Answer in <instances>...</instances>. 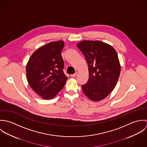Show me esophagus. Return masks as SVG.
Segmentation results:
<instances>
[{
    "label": "esophagus",
    "instance_id": "esophagus-1",
    "mask_svg": "<svg viewBox=\"0 0 147 147\" xmlns=\"http://www.w3.org/2000/svg\"><path fill=\"white\" fill-rule=\"evenodd\" d=\"M76 75H77V73H75V74H72V75H71L70 76H71V77H73V78H74V77H75V76H76Z\"/></svg>",
    "mask_w": 147,
    "mask_h": 147
}]
</instances>
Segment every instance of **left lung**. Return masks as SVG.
Segmentation results:
<instances>
[{
  "label": "left lung",
  "instance_id": "obj_1",
  "mask_svg": "<svg viewBox=\"0 0 147 147\" xmlns=\"http://www.w3.org/2000/svg\"><path fill=\"white\" fill-rule=\"evenodd\" d=\"M88 66L89 79L82 85L84 94L92 101L106 98L114 89L121 73L117 53L112 46L100 41L84 40L77 44Z\"/></svg>",
  "mask_w": 147,
  "mask_h": 147
}]
</instances>
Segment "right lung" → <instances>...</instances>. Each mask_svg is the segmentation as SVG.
Returning <instances> with one entry per match:
<instances>
[{
  "label": "right lung",
  "instance_id": "add662e5",
  "mask_svg": "<svg viewBox=\"0 0 147 147\" xmlns=\"http://www.w3.org/2000/svg\"><path fill=\"white\" fill-rule=\"evenodd\" d=\"M63 41L50 42L34 51L26 64L28 82L44 100L54 98L67 80L63 71Z\"/></svg>",
  "mask_w": 147,
  "mask_h": 147
}]
</instances>
